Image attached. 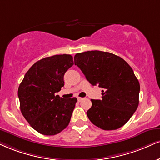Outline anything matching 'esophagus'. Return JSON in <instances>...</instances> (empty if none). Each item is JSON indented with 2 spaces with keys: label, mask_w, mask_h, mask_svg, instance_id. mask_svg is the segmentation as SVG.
Here are the masks:
<instances>
[{
  "label": "esophagus",
  "mask_w": 160,
  "mask_h": 160,
  "mask_svg": "<svg viewBox=\"0 0 160 160\" xmlns=\"http://www.w3.org/2000/svg\"><path fill=\"white\" fill-rule=\"evenodd\" d=\"M82 99H83V98H80V97H78V101H81Z\"/></svg>",
  "instance_id": "1"
}]
</instances>
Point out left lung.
Here are the masks:
<instances>
[{"label": "left lung", "instance_id": "obj_1", "mask_svg": "<svg viewBox=\"0 0 160 160\" xmlns=\"http://www.w3.org/2000/svg\"><path fill=\"white\" fill-rule=\"evenodd\" d=\"M78 65L92 86L103 88L102 99H92L86 112L95 126L116 130L130 120L138 106L140 85L131 67L109 52L86 51L74 56Z\"/></svg>", "mask_w": 160, "mask_h": 160}]
</instances>
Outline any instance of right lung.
Returning a JSON list of instances; mask_svg holds the SVG:
<instances>
[{"label": "right lung", "mask_w": 160, "mask_h": 160, "mask_svg": "<svg viewBox=\"0 0 160 160\" xmlns=\"http://www.w3.org/2000/svg\"><path fill=\"white\" fill-rule=\"evenodd\" d=\"M73 65L70 54L45 57L32 65L19 85L21 112L39 133L56 135L70 122L78 99H64L55 94L64 86L65 73Z\"/></svg>", "instance_id": "obj_1"}]
</instances>
